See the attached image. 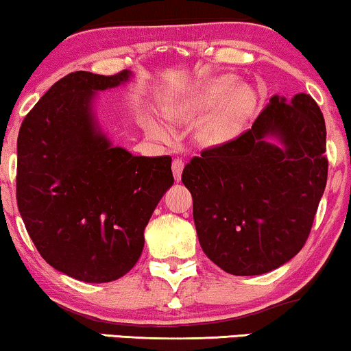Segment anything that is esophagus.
Returning <instances> with one entry per match:
<instances>
[{"label": "esophagus", "instance_id": "34e87169", "mask_svg": "<svg viewBox=\"0 0 351 351\" xmlns=\"http://www.w3.org/2000/svg\"><path fill=\"white\" fill-rule=\"evenodd\" d=\"M182 172H184V161L182 160L172 161V174H174L176 182H180Z\"/></svg>", "mask_w": 351, "mask_h": 351}]
</instances>
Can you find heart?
Here are the masks:
<instances>
[{
  "label": "heart",
  "mask_w": 351,
  "mask_h": 351,
  "mask_svg": "<svg viewBox=\"0 0 351 351\" xmlns=\"http://www.w3.org/2000/svg\"><path fill=\"white\" fill-rule=\"evenodd\" d=\"M234 75H222L204 80L172 100L167 117L177 124L196 123L193 141L203 148L227 145L241 136L256 112L258 97L251 84H238ZM205 118L203 119L202 117ZM148 129L162 136V126L148 118Z\"/></svg>",
  "instance_id": "heart-1"
}]
</instances>
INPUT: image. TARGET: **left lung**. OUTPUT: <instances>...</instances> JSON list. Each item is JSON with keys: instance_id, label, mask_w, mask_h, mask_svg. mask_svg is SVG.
I'll use <instances>...</instances> for the list:
<instances>
[{"instance_id": "1", "label": "left lung", "mask_w": 351, "mask_h": 351, "mask_svg": "<svg viewBox=\"0 0 351 351\" xmlns=\"http://www.w3.org/2000/svg\"><path fill=\"white\" fill-rule=\"evenodd\" d=\"M326 124L300 93L273 95L252 128L185 166L206 256L237 276L263 275L297 256L328 180Z\"/></svg>"}]
</instances>
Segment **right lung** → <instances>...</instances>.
<instances>
[{
	"mask_svg": "<svg viewBox=\"0 0 351 351\" xmlns=\"http://www.w3.org/2000/svg\"><path fill=\"white\" fill-rule=\"evenodd\" d=\"M132 76L66 75L19 131V213L41 257L78 281H114L136 265L148 220L174 184L171 156L114 147L95 117L99 93Z\"/></svg>",
	"mask_w": 351,
	"mask_h": 351,
	"instance_id": "obj_1",
	"label": "right lung"
}]
</instances>
